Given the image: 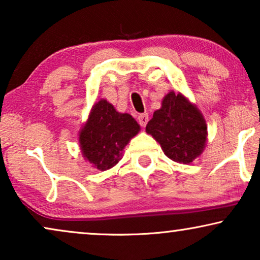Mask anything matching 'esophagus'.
Segmentation results:
<instances>
[{"instance_id":"34e87169","label":"esophagus","mask_w":260,"mask_h":260,"mask_svg":"<svg viewBox=\"0 0 260 260\" xmlns=\"http://www.w3.org/2000/svg\"><path fill=\"white\" fill-rule=\"evenodd\" d=\"M137 119H138V123H140V125L142 127H144L145 125H147V123H148V120H149L148 113H141V115H138Z\"/></svg>"}]
</instances>
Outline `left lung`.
I'll return each mask as SVG.
<instances>
[{"label":"left lung","instance_id":"left-lung-1","mask_svg":"<svg viewBox=\"0 0 260 260\" xmlns=\"http://www.w3.org/2000/svg\"><path fill=\"white\" fill-rule=\"evenodd\" d=\"M145 131L158 142L167 157L182 165H189L204 152L208 136L200 110L186 95L174 91L165 95Z\"/></svg>","mask_w":260,"mask_h":260}]
</instances>
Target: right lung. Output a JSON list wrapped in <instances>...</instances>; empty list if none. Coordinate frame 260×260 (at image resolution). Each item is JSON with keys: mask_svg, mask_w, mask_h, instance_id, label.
<instances>
[{"mask_svg": "<svg viewBox=\"0 0 260 260\" xmlns=\"http://www.w3.org/2000/svg\"><path fill=\"white\" fill-rule=\"evenodd\" d=\"M140 130V124L133 116L118 112L106 99H99L79 131L81 155L95 169L103 172L111 169L122 158L125 145Z\"/></svg>", "mask_w": 260, "mask_h": 260, "instance_id": "obj_1", "label": "right lung"}]
</instances>
